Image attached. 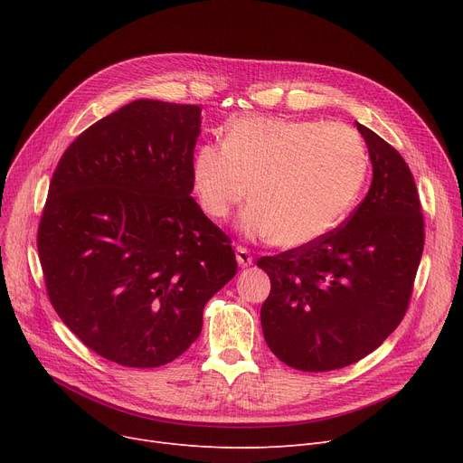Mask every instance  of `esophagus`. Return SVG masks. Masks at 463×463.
Returning a JSON list of instances; mask_svg holds the SVG:
<instances>
[{"mask_svg": "<svg viewBox=\"0 0 463 463\" xmlns=\"http://www.w3.org/2000/svg\"><path fill=\"white\" fill-rule=\"evenodd\" d=\"M236 260H238L240 269H248V266L253 262V257H251V253H250L246 248L238 246V248H236Z\"/></svg>", "mask_w": 463, "mask_h": 463, "instance_id": "esophagus-1", "label": "esophagus"}]
</instances>
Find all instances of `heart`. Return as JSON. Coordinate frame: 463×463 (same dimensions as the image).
<instances>
[{
    "label": "heart",
    "instance_id": "heart-1",
    "mask_svg": "<svg viewBox=\"0 0 463 463\" xmlns=\"http://www.w3.org/2000/svg\"><path fill=\"white\" fill-rule=\"evenodd\" d=\"M368 176V152L344 124L248 116L225 142H206L191 165L201 208L217 222L249 194L240 227L250 236L298 248L328 234L354 206Z\"/></svg>",
    "mask_w": 463,
    "mask_h": 463
}]
</instances>
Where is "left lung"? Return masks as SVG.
Wrapping results in <instances>:
<instances>
[{"mask_svg": "<svg viewBox=\"0 0 463 463\" xmlns=\"http://www.w3.org/2000/svg\"><path fill=\"white\" fill-rule=\"evenodd\" d=\"M373 180L344 225L311 244L257 260L272 290L260 307L270 351L302 372L345 368L402 323L424 250V215L396 148L356 124Z\"/></svg>", "mask_w": 463, "mask_h": 463, "instance_id": "1", "label": "left lung"}]
</instances>
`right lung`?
<instances>
[{
  "instance_id": "add662e5",
  "label": "right lung",
  "mask_w": 463,
  "mask_h": 463,
  "mask_svg": "<svg viewBox=\"0 0 463 463\" xmlns=\"http://www.w3.org/2000/svg\"><path fill=\"white\" fill-rule=\"evenodd\" d=\"M201 107L137 99L63 152L37 250L60 319L99 356L157 368L185 353L236 276L231 238L191 197Z\"/></svg>"
}]
</instances>
